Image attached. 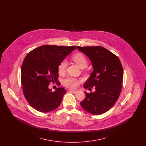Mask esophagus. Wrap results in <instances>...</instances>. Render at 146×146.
Wrapping results in <instances>:
<instances>
[{"label":"esophagus","instance_id":"obj_1","mask_svg":"<svg viewBox=\"0 0 146 146\" xmlns=\"http://www.w3.org/2000/svg\"><path fill=\"white\" fill-rule=\"evenodd\" d=\"M70 91L73 94H76L78 92V91L75 90H70Z\"/></svg>","mask_w":146,"mask_h":146}]
</instances>
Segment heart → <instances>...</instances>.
<instances>
[{
  "label": "heart",
  "mask_w": 146,
  "mask_h": 146,
  "mask_svg": "<svg viewBox=\"0 0 146 146\" xmlns=\"http://www.w3.org/2000/svg\"><path fill=\"white\" fill-rule=\"evenodd\" d=\"M72 60L76 64L81 68H85L88 64V60L82 54L78 53L72 56ZM67 66V62L66 60H63L60 63L58 67V70L60 74H62L64 72ZM63 83L64 85L66 87L70 88H74L76 87L79 84V80L73 77H68L65 79Z\"/></svg>",
  "instance_id": "1"
}]
</instances>
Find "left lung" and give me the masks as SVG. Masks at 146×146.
Masks as SVG:
<instances>
[{
  "label": "left lung",
  "instance_id": "8db88e82",
  "mask_svg": "<svg viewBox=\"0 0 146 146\" xmlns=\"http://www.w3.org/2000/svg\"><path fill=\"white\" fill-rule=\"evenodd\" d=\"M90 60L93 72L84 84L85 89L95 87L96 91L85 92L80 102L86 111L100 115L108 111L118 100L123 80V69L118 56L102 46H77Z\"/></svg>",
  "mask_w": 146,
  "mask_h": 146
}]
</instances>
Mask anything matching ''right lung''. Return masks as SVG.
I'll return each instance as SVG.
<instances>
[{"instance_id": "1", "label": "right lung", "mask_w": 146, "mask_h": 146, "mask_svg": "<svg viewBox=\"0 0 146 146\" xmlns=\"http://www.w3.org/2000/svg\"><path fill=\"white\" fill-rule=\"evenodd\" d=\"M76 49L75 46L42 45L32 50L22 64L21 84L28 104L40 112H48L59 107L66 90L49 89L50 82L59 83L58 67L64 58Z\"/></svg>"}]
</instances>
